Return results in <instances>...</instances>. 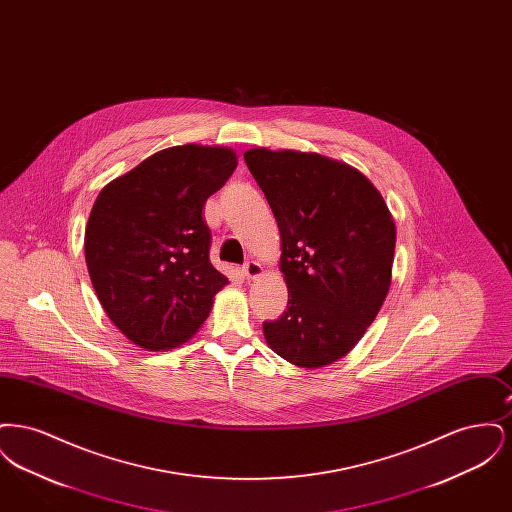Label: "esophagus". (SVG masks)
<instances>
[{"instance_id":"34e87169","label":"esophagus","mask_w":512,"mask_h":512,"mask_svg":"<svg viewBox=\"0 0 512 512\" xmlns=\"http://www.w3.org/2000/svg\"><path fill=\"white\" fill-rule=\"evenodd\" d=\"M242 272H244V276L247 280H255V278L261 276L263 267H261L257 261H247L244 267H242Z\"/></svg>"}]
</instances>
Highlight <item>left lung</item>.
Here are the masks:
<instances>
[{
  "label": "left lung",
  "instance_id": "obj_1",
  "mask_svg": "<svg viewBox=\"0 0 512 512\" xmlns=\"http://www.w3.org/2000/svg\"><path fill=\"white\" fill-rule=\"evenodd\" d=\"M278 222L288 309L263 322L274 353L318 368L349 353L391 284L395 222L365 174L318 153H244Z\"/></svg>",
  "mask_w": 512,
  "mask_h": 512
}]
</instances>
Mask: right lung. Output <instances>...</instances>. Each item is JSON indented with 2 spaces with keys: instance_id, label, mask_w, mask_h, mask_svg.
<instances>
[{
  "instance_id": "1",
  "label": "right lung",
  "mask_w": 512,
  "mask_h": 512,
  "mask_svg": "<svg viewBox=\"0 0 512 512\" xmlns=\"http://www.w3.org/2000/svg\"><path fill=\"white\" fill-rule=\"evenodd\" d=\"M236 167L228 147H169L99 192L86 265L107 317L136 345L161 351L190 340L228 284L209 261L201 213Z\"/></svg>"
}]
</instances>
